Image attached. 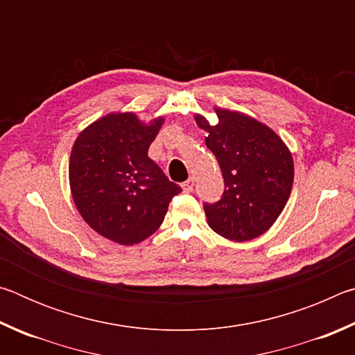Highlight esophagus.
Instances as JSON below:
<instances>
[{
	"label": "esophagus",
	"mask_w": 355,
	"mask_h": 355,
	"mask_svg": "<svg viewBox=\"0 0 355 355\" xmlns=\"http://www.w3.org/2000/svg\"><path fill=\"white\" fill-rule=\"evenodd\" d=\"M182 188H183V192H191L192 189H194V180L192 178L186 180V182L182 183Z\"/></svg>",
	"instance_id": "esophagus-1"
}]
</instances>
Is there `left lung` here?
Returning a JSON list of instances; mask_svg holds the SVG:
<instances>
[{
  "mask_svg": "<svg viewBox=\"0 0 355 355\" xmlns=\"http://www.w3.org/2000/svg\"><path fill=\"white\" fill-rule=\"evenodd\" d=\"M218 125L196 116L218 159L224 192L203 203L208 225L232 241H250L271 227L288 202L294 164L284 141L266 125L236 111L216 110Z\"/></svg>",
  "mask_w": 355,
  "mask_h": 355,
  "instance_id": "1",
  "label": "left lung"
}]
</instances>
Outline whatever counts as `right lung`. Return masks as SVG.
I'll return each mask as SVG.
<instances>
[{"label": "right lung", "mask_w": 355, "mask_h": 355, "mask_svg": "<svg viewBox=\"0 0 355 355\" xmlns=\"http://www.w3.org/2000/svg\"><path fill=\"white\" fill-rule=\"evenodd\" d=\"M163 122L142 123L133 112L107 114L81 131L71 148L69 178L78 211L114 243L133 245L153 235L182 192L148 158Z\"/></svg>", "instance_id": "1"}]
</instances>
